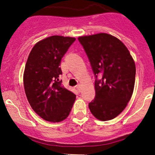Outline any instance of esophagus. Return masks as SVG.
Returning <instances> with one entry per match:
<instances>
[{
    "instance_id": "34e87169",
    "label": "esophagus",
    "mask_w": 155,
    "mask_h": 155,
    "mask_svg": "<svg viewBox=\"0 0 155 155\" xmlns=\"http://www.w3.org/2000/svg\"><path fill=\"white\" fill-rule=\"evenodd\" d=\"M76 89H77L79 91H80V90H81V84H78V85H76Z\"/></svg>"
}]
</instances>
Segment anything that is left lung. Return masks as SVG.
<instances>
[{
  "mask_svg": "<svg viewBox=\"0 0 155 155\" xmlns=\"http://www.w3.org/2000/svg\"><path fill=\"white\" fill-rule=\"evenodd\" d=\"M78 39L96 77L95 97L88 104L90 111L99 120L114 119L125 109L133 94L134 60L125 45L111 35L98 33ZM97 75L102 78L97 80Z\"/></svg>",
  "mask_w": 155,
  "mask_h": 155,
  "instance_id": "1",
  "label": "left lung"
}]
</instances>
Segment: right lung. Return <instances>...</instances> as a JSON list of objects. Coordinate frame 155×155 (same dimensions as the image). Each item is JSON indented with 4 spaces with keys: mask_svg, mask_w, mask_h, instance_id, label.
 Masks as SVG:
<instances>
[{
    "mask_svg": "<svg viewBox=\"0 0 155 155\" xmlns=\"http://www.w3.org/2000/svg\"><path fill=\"white\" fill-rule=\"evenodd\" d=\"M76 38L53 35L31 49L25 64L23 84L33 110L45 120L59 123L70 114L76 94L62 86L61 61Z\"/></svg>",
    "mask_w": 155,
    "mask_h": 155,
    "instance_id": "right-lung-1",
    "label": "right lung"
}]
</instances>
